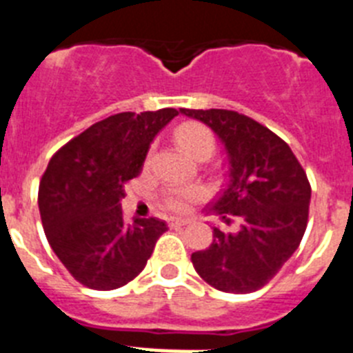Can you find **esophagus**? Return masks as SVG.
<instances>
[{"label": "esophagus", "mask_w": 353, "mask_h": 353, "mask_svg": "<svg viewBox=\"0 0 353 353\" xmlns=\"http://www.w3.org/2000/svg\"><path fill=\"white\" fill-rule=\"evenodd\" d=\"M168 223H170L171 228H179V226H185V224L191 223V219H180V217H170L168 219Z\"/></svg>", "instance_id": "obj_1"}]
</instances>
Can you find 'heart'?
Masks as SVG:
<instances>
[{
	"label": "heart",
	"mask_w": 353,
	"mask_h": 353,
	"mask_svg": "<svg viewBox=\"0 0 353 353\" xmlns=\"http://www.w3.org/2000/svg\"><path fill=\"white\" fill-rule=\"evenodd\" d=\"M176 141L187 155H191L199 145H203L205 141H212V136L203 127L187 123L176 130ZM201 194H203V189L198 185H170L162 192V199L170 210L185 212Z\"/></svg>",
	"instance_id": "b5f03b06"
}]
</instances>
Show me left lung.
<instances>
[{"mask_svg":"<svg viewBox=\"0 0 353 353\" xmlns=\"http://www.w3.org/2000/svg\"><path fill=\"white\" fill-rule=\"evenodd\" d=\"M210 127L224 145L226 189L207 208L232 223L214 228V240L191 261L203 281L221 292L251 293L279 272L297 251L307 226L311 185L301 162L279 136L252 118L228 109H180Z\"/></svg>","mask_w":353,"mask_h":353,"instance_id":"1","label":"left lung"}]
</instances>
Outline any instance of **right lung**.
<instances>
[{"mask_svg":"<svg viewBox=\"0 0 353 353\" xmlns=\"http://www.w3.org/2000/svg\"><path fill=\"white\" fill-rule=\"evenodd\" d=\"M179 114L173 108L118 113L61 146L39 187L49 245L81 285L114 290L145 269L168 226L157 217L123 223V183L143 170L150 143Z\"/></svg>","mask_w":353,"mask_h":353,"instance_id":"obj_1","label":"right lung"}]
</instances>
